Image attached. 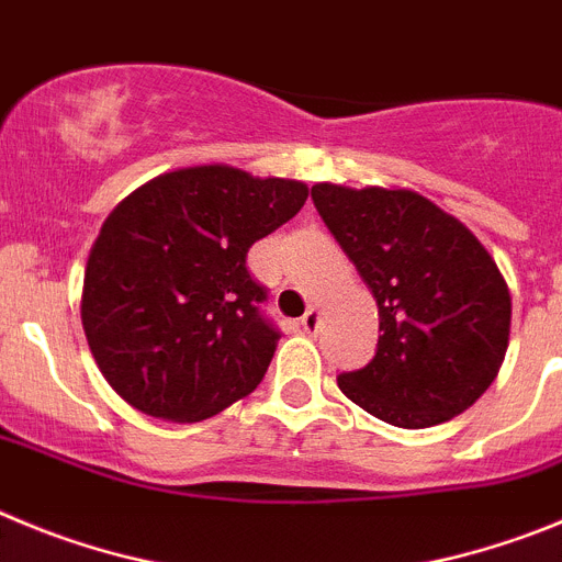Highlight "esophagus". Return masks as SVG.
Listing matches in <instances>:
<instances>
[{
  "label": "esophagus",
  "instance_id": "esophagus-1",
  "mask_svg": "<svg viewBox=\"0 0 562 562\" xmlns=\"http://www.w3.org/2000/svg\"><path fill=\"white\" fill-rule=\"evenodd\" d=\"M318 325H322V313H318V307H307V313L302 316V327H305V333H316Z\"/></svg>",
  "mask_w": 562,
  "mask_h": 562
}]
</instances>
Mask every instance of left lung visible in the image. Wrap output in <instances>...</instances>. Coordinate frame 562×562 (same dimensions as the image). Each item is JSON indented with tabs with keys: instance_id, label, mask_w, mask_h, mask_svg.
Instances as JSON below:
<instances>
[{
	"instance_id": "8db88e82",
	"label": "left lung",
	"mask_w": 562,
	"mask_h": 562,
	"mask_svg": "<svg viewBox=\"0 0 562 562\" xmlns=\"http://www.w3.org/2000/svg\"><path fill=\"white\" fill-rule=\"evenodd\" d=\"M311 199L378 302V352L338 375L356 406L397 428L453 419L490 389L513 296L468 226L406 187L318 181Z\"/></svg>"
}]
</instances>
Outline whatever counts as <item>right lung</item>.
<instances>
[{"mask_svg": "<svg viewBox=\"0 0 562 562\" xmlns=\"http://www.w3.org/2000/svg\"><path fill=\"white\" fill-rule=\"evenodd\" d=\"M307 184L229 165L161 173L125 195L89 251L80 322L109 386L136 412L199 423L255 392L280 333L246 251L307 201Z\"/></svg>", "mask_w": 562, "mask_h": 562, "instance_id": "obj_1", "label": "right lung"}]
</instances>
